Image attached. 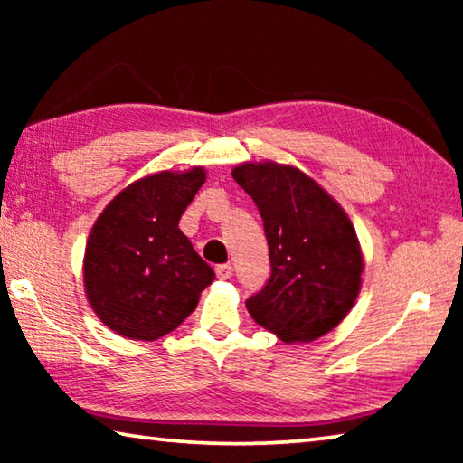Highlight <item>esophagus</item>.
Segmentation results:
<instances>
[{
  "label": "esophagus",
  "mask_w": 463,
  "mask_h": 463,
  "mask_svg": "<svg viewBox=\"0 0 463 463\" xmlns=\"http://www.w3.org/2000/svg\"><path fill=\"white\" fill-rule=\"evenodd\" d=\"M232 276V265L231 263H222L216 268V278L218 279H229Z\"/></svg>",
  "instance_id": "34e87169"
}]
</instances>
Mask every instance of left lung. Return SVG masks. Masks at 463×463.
Wrapping results in <instances>:
<instances>
[{"mask_svg":"<svg viewBox=\"0 0 463 463\" xmlns=\"http://www.w3.org/2000/svg\"><path fill=\"white\" fill-rule=\"evenodd\" d=\"M232 177L260 210L271 261L268 284L245 302L249 315L284 343L333 331L362 286V250L347 214L296 167L245 163Z\"/></svg>","mask_w":463,"mask_h":463,"instance_id":"left-lung-1","label":"left lung"}]
</instances>
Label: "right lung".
Returning a JSON list of instances; mask_svg holds the SVG:
<instances>
[{"instance_id":"1","label":"right lung","mask_w":463,"mask_h":463,"mask_svg":"<svg viewBox=\"0 0 463 463\" xmlns=\"http://www.w3.org/2000/svg\"><path fill=\"white\" fill-rule=\"evenodd\" d=\"M206 182L203 169L138 179L108 203L85 247L91 308L122 336L155 341L198 307L214 269L179 231V218Z\"/></svg>"}]
</instances>
